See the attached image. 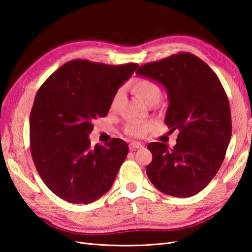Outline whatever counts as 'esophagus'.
I'll use <instances>...</instances> for the list:
<instances>
[{
	"label": "esophagus",
	"instance_id": "esophagus-1",
	"mask_svg": "<svg viewBox=\"0 0 252 252\" xmlns=\"http://www.w3.org/2000/svg\"><path fill=\"white\" fill-rule=\"evenodd\" d=\"M143 146H144V145L142 143H139V142H131L130 144H129V148H130V150L142 148Z\"/></svg>",
	"mask_w": 252,
	"mask_h": 252
}]
</instances>
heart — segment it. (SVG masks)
<instances>
[{"label":"heart","instance_id":"1","mask_svg":"<svg viewBox=\"0 0 252 252\" xmlns=\"http://www.w3.org/2000/svg\"><path fill=\"white\" fill-rule=\"evenodd\" d=\"M132 91L134 94L140 97L143 102L146 104H149L151 102H157L161 94V90L157 83L151 81L149 79L141 78L135 80L132 84ZM122 96H123V93L119 90L118 93L114 94L111 101V108L116 109L118 105L120 104ZM150 126L146 123H143V122H131L126 126V132L129 135H134V136H141L146 133L149 130Z\"/></svg>","mask_w":252,"mask_h":252}]
</instances>
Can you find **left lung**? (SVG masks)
<instances>
[{
  "mask_svg": "<svg viewBox=\"0 0 252 252\" xmlns=\"http://www.w3.org/2000/svg\"><path fill=\"white\" fill-rule=\"evenodd\" d=\"M136 74L165 87L169 102L165 124L179 130L173 148L158 142L147 145L152 154L148 178L165 194L192 196L215 178L230 142L225 90L211 68L189 52L145 64Z\"/></svg>",
  "mask_w": 252,
  "mask_h": 252,
  "instance_id": "left-lung-1",
  "label": "left lung"
}]
</instances>
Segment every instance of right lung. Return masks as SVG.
I'll return each instance as SVG.
<instances>
[{
	"mask_svg": "<svg viewBox=\"0 0 252 252\" xmlns=\"http://www.w3.org/2000/svg\"><path fill=\"white\" fill-rule=\"evenodd\" d=\"M138 67L74 60L37 90L29 120L30 151L43 182L61 199L89 204L111 188L128 145L113 139L91 147L88 136L94 121L107 116L112 97Z\"/></svg>",
	"mask_w": 252,
	"mask_h": 252,
	"instance_id": "right-lung-1",
	"label": "right lung"
}]
</instances>
